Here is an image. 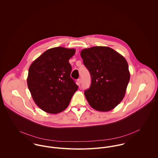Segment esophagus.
<instances>
[{
  "instance_id": "34e87169",
  "label": "esophagus",
  "mask_w": 158,
  "mask_h": 158,
  "mask_svg": "<svg viewBox=\"0 0 158 158\" xmlns=\"http://www.w3.org/2000/svg\"><path fill=\"white\" fill-rule=\"evenodd\" d=\"M81 78H78V79L77 80V85H78V86H80V85H81Z\"/></svg>"
}]
</instances>
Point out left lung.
<instances>
[{
  "label": "left lung",
  "mask_w": 158,
  "mask_h": 158,
  "mask_svg": "<svg viewBox=\"0 0 158 158\" xmlns=\"http://www.w3.org/2000/svg\"><path fill=\"white\" fill-rule=\"evenodd\" d=\"M81 56L91 77L90 87L85 90L89 104L99 111L112 110L123 98L130 81L127 61L113 48L103 46L85 48Z\"/></svg>",
  "instance_id": "left-lung-1"
}]
</instances>
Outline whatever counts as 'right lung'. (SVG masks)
<instances>
[{
  "instance_id": "add662e5",
  "label": "right lung",
  "mask_w": 158,
  "mask_h": 158,
  "mask_svg": "<svg viewBox=\"0 0 158 158\" xmlns=\"http://www.w3.org/2000/svg\"><path fill=\"white\" fill-rule=\"evenodd\" d=\"M74 48H50L29 68L27 85L35 103L44 111L57 114L66 110L78 86L70 77L69 60Z\"/></svg>"
}]
</instances>
